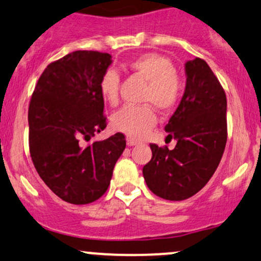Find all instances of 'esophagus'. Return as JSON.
Listing matches in <instances>:
<instances>
[{"mask_svg":"<svg viewBox=\"0 0 261 261\" xmlns=\"http://www.w3.org/2000/svg\"><path fill=\"white\" fill-rule=\"evenodd\" d=\"M126 143H127V146H130V147H133V146H136L137 143V141L135 140V139H133V137H127L126 139Z\"/></svg>","mask_w":261,"mask_h":261,"instance_id":"obj_1","label":"esophagus"}]
</instances>
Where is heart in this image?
Returning a JSON list of instances; mask_svg holds the SVG:
<instances>
[{
  "label": "heart",
  "instance_id": "heart-1",
  "mask_svg": "<svg viewBox=\"0 0 261 261\" xmlns=\"http://www.w3.org/2000/svg\"><path fill=\"white\" fill-rule=\"evenodd\" d=\"M128 68L148 82L143 100L153 103L160 110H169L175 106L181 94V82L175 67L168 58L155 53H147L128 62ZM120 77L116 71L107 70L101 76L99 91L110 106L119 101ZM157 116L149 106L124 107L112 118V126L127 136L139 139L155 125Z\"/></svg>",
  "mask_w": 261,
  "mask_h": 261
}]
</instances>
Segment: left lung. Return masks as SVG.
Listing matches in <instances>:
<instances>
[{
    "mask_svg": "<svg viewBox=\"0 0 261 261\" xmlns=\"http://www.w3.org/2000/svg\"><path fill=\"white\" fill-rule=\"evenodd\" d=\"M185 74L184 94L164 127L175 147L149 145L152 158L142 169L149 190L170 201L189 199L207 184L227 142V99L217 77L199 58L185 62Z\"/></svg>",
    "mask_w": 261,
    "mask_h": 261,
    "instance_id": "1",
    "label": "left lung"
}]
</instances>
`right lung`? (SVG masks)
<instances>
[{"mask_svg": "<svg viewBox=\"0 0 261 261\" xmlns=\"http://www.w3.org/2000/svg\"><path fill=\"white\" fill-rule=\"evenodd\" d=\"M109 54L80 50L51 62L29 104V151L38 174L54 194L86 205L107 191L126 141L120 133L85 145L107 126L99 82Z\"/></svg>", "mask_w": 261, "mask_h": 261, "instance_id": "add662e5", "label": "right lung"}]
</instances>
